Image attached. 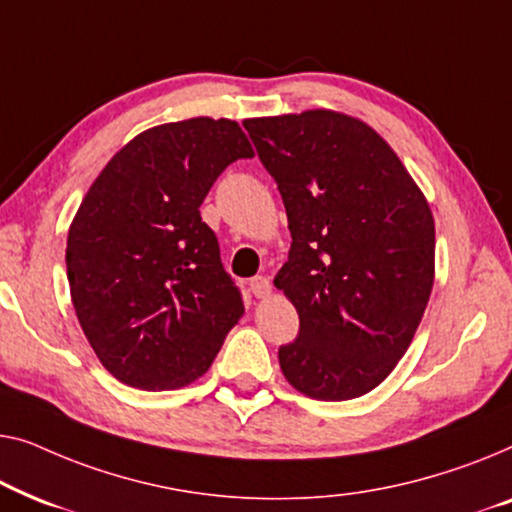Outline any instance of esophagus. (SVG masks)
Listing matches in <instances>:
<instances>
[{
	"label": "esophagus",
	"instance_id": "1",
	"mask_svg": "<svg viewBox=\"0 0 512 512\" xmlns=\"http://www.w3.org/2000/svg\"><path fill=\"white\" fill-rule=\"evenodd\" d=\"M250 292H253L257 299H266L271 294V280L266 276H255L250 280Z\"/></svg>",
	"mask_w": 512,
	"mask_h": 512
}]
</instances>
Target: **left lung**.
Segmentation results:
<instances>
[{
  "mask_svg": "<svg viewBox=\"0 0 512 512\" xmlns=\"http://www.w3.org/2000/svg\"><path fill=\"white\" fill-rule=\"evenodd\" d=\"M283 197L290 255L273 285L299 313L278 362L320 401L371 392L406 355L434 285L431 208L366 122L315 109L243 122Z\"/></svg>",
  "mask_w": 512,
  "mask_h": 512,
  "instance_id": "8db88e82",
  "label": "left lung"
}]
</instances>
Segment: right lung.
Wrapping results in <instances>:
<instances>
[{"label":"right lung","instance_id":"1","mask_svg":"<svg viewBox=\"0 0 512 512\" xmlns=\"http://www.w3.org/2000/svg\"><path fill=\"white\" fill-rule=\"evenodd\" d=\"M253 157L234 120L190 118L134 136L90 185L67 239L78 322L104 369L139 390L204 376L243 315L199 206Z\"/></svg>","mask_w":512,"mask_h":512}]
</instances>
